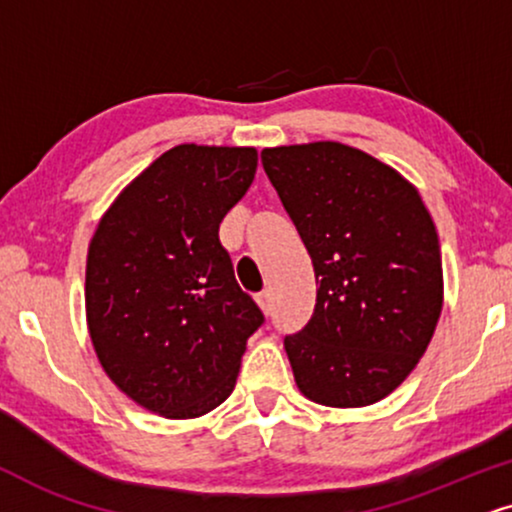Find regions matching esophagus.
<instances>
[{
	"label": "esophagus",
	"instance_id": "esophagus-1",
	"mask_svg": "<svg viewBox=\"0 0 512 512\" xmlns=\"http://www.w3.org/2000/svg\"><path fill=\"white\" fill-rule=\"evenodd\" d=\"M256 301H258V306L263 308V313L273 311V292H270V289H263V292L256 296Z\"/></svg>",
	"mask_w": 512,
	"mask_h": 512
}]
</instances>
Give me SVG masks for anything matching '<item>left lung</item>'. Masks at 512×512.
Masks as SVG:
<instances>
[{
	"label": "left lung",
	"instance_id": "1",
	"mask_svg": "<svg viewBox=\"0 0 512 512\" xmlns=\"http://www.w3.org/2000/svg\"><path fill=\"white\" fill-rule=\"evenodd\" d=\"M311 254L315 308L285 349L304 396L334 408L384 399L410 375L441 313L437 227L394 168L339 142L261 151Z\"/></svg>",
	"mask_w": 512,
	"mask_h": 512
}]
</instances>
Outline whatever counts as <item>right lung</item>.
I'll list each match as a JSON object with an SVG mask.
<instances>
[{"label": "right lung", "instance_id": "add662e5", "mask_svg": "<svg viewBox=\"0 0 512 512\" xmlns=\"http://www.w3.org/2000/svg\"><path fill=\"white\" fill-rule=\"evenodd\" d=\"M256 166L251 147L180 144L99 220L85 277L90 337L106 375L151 413L185 420L220 406L246 339L266 323L218 237Z\"/></svg>", "mask_w": 512, "mask_h": 512}]
</instances>
